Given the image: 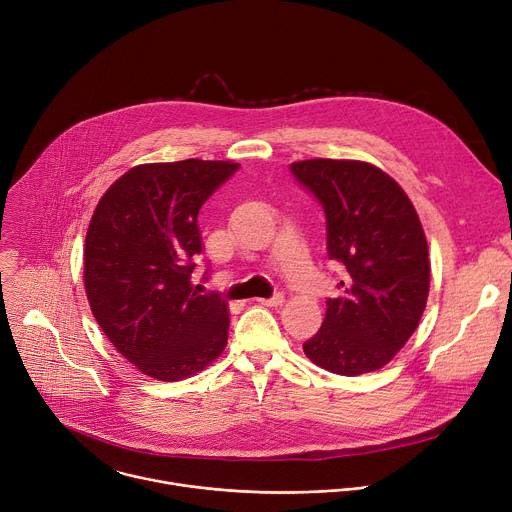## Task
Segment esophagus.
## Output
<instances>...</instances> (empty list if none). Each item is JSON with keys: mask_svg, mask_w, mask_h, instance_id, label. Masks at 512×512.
Returning a JSON list of instances; mask_svg holds the SVG:
<instances>
[{"mask_svg": "<svg viewBox=\"0 0 512 512\" xmlns=\"http://www.w3.org/2000/svg\"><path fill=\"white\" fill-rule=\"evenodd\" d=\"M258 303L264 307H280L282 303H285V295L274 293L270 299H258Z\"/></svg>", "mask_w": 512, "mask_h": 512, "instance_id": "esophagus-1", "label": "esophagus"}]
</instances>
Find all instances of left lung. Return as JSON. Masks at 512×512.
I'll list each match as a JSON object with an SVG mask.
<instances>
[{
    "mask_svg": "<svg viewBox=\"0 0 512 512\" xmlns=\"http://www.w3.org/2000/svg\"><path fill=\"white\" fill-rule=\"evenodd\" d=\"M291 173L323 207L327 256L344 266L307 358L342 376L386 366L417 329L429 295V252L407 193L360 160L313 158Z\"/></svg>",
    "mask_w": 512,
    "mask_h": 512,
    "instance_id": "obj_1",
    "label": "left lung"
}]
</instances>
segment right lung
<instances>
[{"instance_id": "1", "label": "right lung", "mask_w": 512, "mask_h": 512, "mask_svg": "<svg viewBox=\"0 0 512 512\" xmlns=\"http://www.w3.org/2000/svg\"><path fill=\"white\" fill-rule=\"evenodd\" d=\"M240 168L223 160L130 168L95 207L85 240V291L99 327L142 374L173 382L211 364L227 344L230 311L199 295L201 205Z\"/></svg>"}]
</instances>
